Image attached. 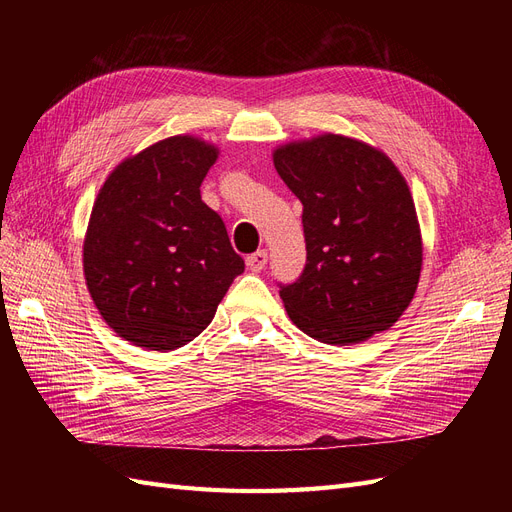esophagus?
I'll list each match as a JSON object with an SVG mask.
<instances>
[{
	"instance_id": "obj_1",
	"label": "esophagus",
	"mask_w": 512,
	"mask_h": 512,
	"mask_svg": "<svg viewBox=\"0 0 512 512\" xmlns=\"http://www.w3.org/2000/svg\"><path fill=\"white\" fill-rule=\"evenodd\" d=\"M267 260H269L267 250H258V252H254V254H250V256L245 258V262H247V269L254 271V273H260L262 269H265Z\"/></svg>"
}]
</instances>
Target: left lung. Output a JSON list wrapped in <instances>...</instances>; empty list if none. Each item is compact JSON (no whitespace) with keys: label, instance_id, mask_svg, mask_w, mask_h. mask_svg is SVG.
I'll list each match as a JSON object with an SVG mask.
<instances>
[{"label":"left lung","instance_id":"1","mask_svg":"<svg viewBox=\"0 0 512 512\" xmlns=\"http://www.w3.org/2000/svg\"><path fill=\"white\" fill-rule=\"evenodd\" d=\"M273 164L303 205L305 269L280 284L290 320L333 346L391 329L423 265L414 200L397 166L339 134L277 147Z\"/></svg>","mask_w":512,"mask_h":512}]
</instances>
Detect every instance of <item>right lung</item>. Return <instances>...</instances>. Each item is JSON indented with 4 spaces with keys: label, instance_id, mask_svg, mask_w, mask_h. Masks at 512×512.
<instances>
[{
    "label": "right lung",
    "instance_id": "1",
    "mask_svg": "<svg viewBox=\"0 0 512 512\" xmlns=\"http://www.w3.org/2000/svg\"><path fill=\"white\" fill-rule=\"evenodd\" d=\"M218 147L170 136L123 160L100 188L83 269L100 316L147 350L203 333L245 262L222 218L200 198Z\"/></svg>",
    "mask_w": 512,
    "mask_h": 512
}]
</instances>
